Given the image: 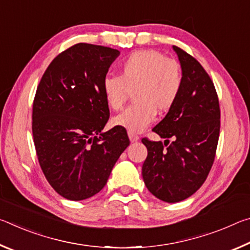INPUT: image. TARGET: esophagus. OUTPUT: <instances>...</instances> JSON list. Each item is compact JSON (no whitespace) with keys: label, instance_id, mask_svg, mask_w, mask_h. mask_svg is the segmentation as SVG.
<instances>
[{"label":"esophagus","instance_id":"1","mask_svg":"<svg viewBox=\"0 0 250 250\" xmlns=\"http://www.w3.org/2000/svg\"><path fill=\"white\" fill-rule=\"evenodd\" d=\"M128 134H129V139H130L131 142H135V141L139 140V135L138 134H135L133 132H128Z\"/></svg>","mask_w":250,"mask_h":250}]
</instances>
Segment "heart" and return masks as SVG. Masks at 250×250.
I'll return each instance as SVG.
<instances>
[{"label":"heart","instance_id":"b5f03b06","mask_svg":"<svg viewBox=\"0 0 250 250\" xmlns=\"http://www.w3.org/2000/svg\"><path fill=\"white\" fill-rule=\"evenodd\" d=\"M184 83L181 64L154 49L137 50L120 65V76H107L104 97L110 109H122L131 94L134 104L113 118V125L129 132H141L155 120L156 112L174 107Z\"/></svg>","mask_w":250,"mask_h":250}]
</instances>
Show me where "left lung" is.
<instances>
[{
  "mask_svg": "<svg viewBox=\"0 0 250 250\" xmlns=\"http://www.w3.org/2000/svg\"><path fill=\"white\" fill-rule=\"evenodd\" d=\"M173 48L183 70V88L174 107L152 129L167 140H141L147 149L143 181L155 197L167 203L185 200L204 183L216 155L221 129L213 80L192 55L177 46Z\"/></svg>",
  "mask_w": 250,
  "mask_h": 250,
  "instance_id": "8db88e82",
  "label": "left lung"
}]
</instances>
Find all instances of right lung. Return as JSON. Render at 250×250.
I'll return each instance as SVG.
<instances>
[{
	"label": "right lung",
	"instance_id": "1",
	"mask_svg": "<svg viewBox=\"0 0 250 250\" xmlns=\"http://www.w3.org/2000/svg\"><path fill=\"white\" fill-rule=\"evenodd\" d=\"M119 54L78 43L53 59L37 86L32 112L37 159L50 186L67 200L100 192L130 145L122 126L101 132L110 117L103 82Z\"/></svg>",
	"mask_w": 250,
	"mask_h": 250
}]
</instances>
